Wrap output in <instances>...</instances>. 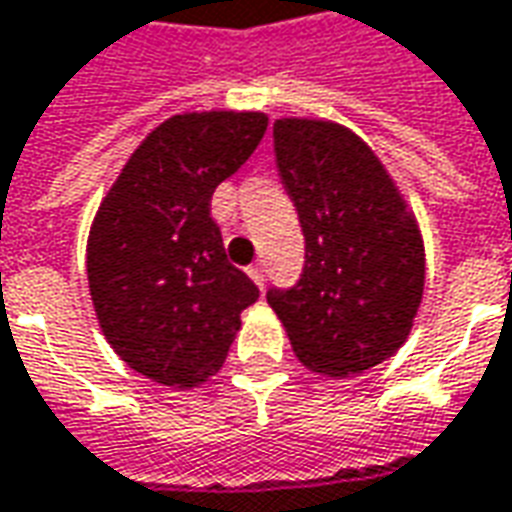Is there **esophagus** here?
<instances>
[{
    "instance_id": "obj_1",
    "label": "esophagus",
    "mask_w": 512,
    "mask_h": 512,
    "mask_svg": "<svg viewBox=\"0 0 512 512\" xmlns=\"http://www.w3.org/2000/svg\"><path fill=\"white\" fill-rule=\"evenodd\" d=\"M249 277L255 280L260 288H263V283H266V269H263V263H255V266H249Z\"/></svg>"
}]
</instances>
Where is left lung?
Instances as JSON below:
<instances>
[{"label": "left lung", "mask_w": 512, "mask_h": 512, "mask_svg": "<svg viewBox=\"0 0 512 512\" xmlns=\"http://www.w3.org/2000/svg\"><path fill=\"white\" fill-rule=\"evenodd\" d=\"M274 156L297 207L305 263L266 300L308 370L364 373L409 336L426 257L415 218L378 156L336 123L277 120Z\"/></svg>", "instance_id": "obj_1"}]
</instances>
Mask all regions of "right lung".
I'll list each match as a JSON object with an SVG mask.
<instances>
[{
    "label": "right lung",
    "instance_id": "1",
    "mask_svg": "<svg viewBox=\"0 0 512 512\" xmlns=\"http://www.w3.org/2000/svg\"><path fill=\"white\" fill-rule=\"evenodd\" d=\"M266 114H176L139 145L97 210L89 291L114 353L165 387L221 370L241 311L260 297L212 221L215 187L255 154Z\"/></svg>",
    "mask_w": 512,
    "mask_h": 512
}]
</instances>
